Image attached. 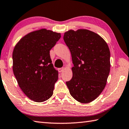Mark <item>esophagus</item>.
Listing matches in <instances>:
<instances>
[{
    "label": "esophagus",
    "mask_w": 129,
    "mask_h": 129,
    "mask_svg": "<svg viewBox=\"0 0 129 129\" xmlns=\"http://www.w3.org/2000/svg\"><path fill=\"white\" fill-rule=\"evenodd\" d=\"M64 68H58V72H63L64 71Z\"/></svg>",
    "instance_id": "obj_1"
}]
</instances>
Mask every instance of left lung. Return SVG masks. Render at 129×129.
I'll return each mask as SVG.
<instances>
[{"instance_id": "left-lung-1", "label": "left lung", "mask_w": 129, "mask_h": 129, "mask_svg": "<svg viewBox=\"0 0 129 129\" xmlns=\"http://www.w3.org/2000/svg\"><path fill=\"white\" fill-rule=\"evenodd\" d=\"M63 38L74 65L67 87L77 101L88 103L99 96L106 85L111 68L108 46L99 35L86 29L70 30Z\"/></svg>"}]
</instances>
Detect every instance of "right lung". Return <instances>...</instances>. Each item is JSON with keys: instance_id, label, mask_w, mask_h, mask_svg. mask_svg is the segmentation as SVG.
Segmentation results:
<instances>
[{"instance_id": "obj_1", "label": "right lung", "mask_w": 129, "mask_h": 129, "mask_svg": "<svg viewBox=\"0 0 129 129\" xmlns=\"http://www.w3.org/2000/svg\"><path fill=\"white\" fill-rule=\"evenodd\" d=\"M61 38V34L42 29L26 35L13 51V71L20 87L36 102H43L53 95L58 79L50 51Z\"/></svg>"}]
</instances>
